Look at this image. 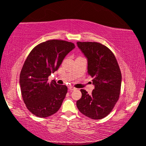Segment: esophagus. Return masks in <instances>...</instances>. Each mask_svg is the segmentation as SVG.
I'll return each mask as SVG.
<instances>
[{
  "label": "esophagus",
  "instance_id": "obj_1",
  "mask_svg": "<svg viewBox=\"0 0 146 146\" xmlns=\"http://www.w3.org/2000/svg\"><path fill=\"white\" fill-rule=\"evenodd\" d=\"M68 90L70 91H73V90H76V88L75 87H74V86H68Z\"/></svg>",
  "mask_w": 146,
  "mask_h": 146
}]
</instances>
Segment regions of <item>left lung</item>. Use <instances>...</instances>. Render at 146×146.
Returning a JSON list of instances; mask_svg holds the SVG:
<instances>
[{
    "label": "left lung",
    "mask_w": 146,
    "mask_h": 146,
    "mask_svg": "<svg viewBox=\"0 0 146 146\" xmlns=\"http://www.w3.org/2000/svg\"><path fill=\"white\" fill-rule=\"evenodd\" d=\"M88 61V74L95 86L92 95L81 89L82 97L76 102L81 113L92 119H101L110 113L118 101L122 76L113 53L98 42H78Z\"/></svg>",
    "instance_id": "1"
}]
</instances>
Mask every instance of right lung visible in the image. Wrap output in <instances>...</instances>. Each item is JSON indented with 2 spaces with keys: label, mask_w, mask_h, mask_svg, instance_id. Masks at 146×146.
Here are the masks:
<instances>
[{
  "label": "right lung",
  "mask_w": 146,
  "mask_h": 146,
  "mask_svg": "<svg viewBox=\"0 0 146 146\" xmlns=\"http://www.w3.org/2000/svg\"><path fill=\"white\" fill-rule=\"evenodd\" d=\"M74 48L72 42L48 40L36 46L28 55L20 72V86L25 106L35 115L44 118L60 108L67 87L54 80L48 83V78Z\"/></svg>",
  "instance_id": "1"
}]
</instances>
